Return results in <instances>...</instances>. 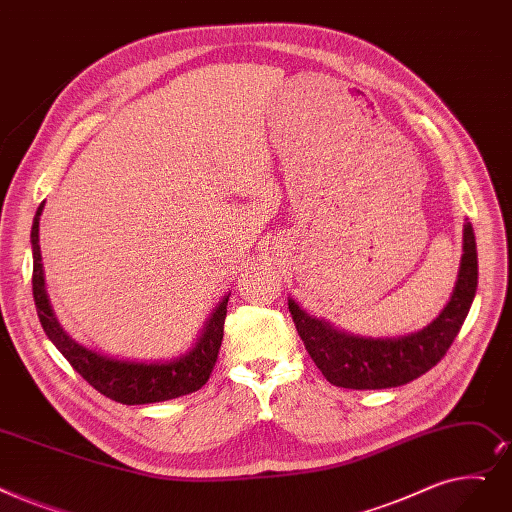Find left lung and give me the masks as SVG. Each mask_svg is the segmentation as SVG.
<instances>
[{"label":"left lung","instance_id":"1","mask_svg":"<svg viewBox=\"0 0 512 512\" xmlns=\"http://www.w3.org/2000/svg\"><path fill=\"white\" fill-rule=\"evenodd\" d=\"M462 249L460 274L450 303L437 320L408 337L364 339L345 335L328 322L307 316L288 299L299 337L326 381L343 389H389L418 379L441 362L460 332L477 291V244L469 221L464 224Z\"/></svg>","mask_w":512,"mask_h":512}]
</instances>
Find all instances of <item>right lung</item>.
<instances>
[{
    "label": "right lung",
    "mask_w": 512,
    "mask_h": 512,
    "mask_svg": "<svg viewBox=\"0 0 512 512\" xmlns=\"http://www.w3.org/2000/svg\"><path fill=\"white\" fill-rule=\"evenodd\" d=\"M43 205H39L31 230L33 244V297L39 322L46 330L48 339L56 345V349L64 355L69 364L79 372L83 379L90 383L96 391L110 397L113 402L125 406L138 404H154L167 402V399L182 397L201 389L213 372L217 362L221 339H224V324L228 314V299L221 301L213 311L211 320L205 326L203 337L198 339L194 349L186 353L184 358L165 362V364H138L106 358V355L94 353L83 345L75 343L58 320L50 307L46 295V280H43V265L39 251V215Z\"/></svg>",
    "instance_id": "1"
}]
</instances>
